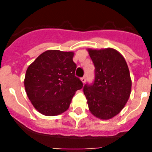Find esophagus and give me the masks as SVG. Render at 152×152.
<instances>
[{"label": "esophagus", "instance_id": "1", "mask_svg": "<svg viewBox=\"0 0 152 152\" xmlns=\"http://www.w3.org/2000/svg\"><path fill=\"white\" fill-rule=\"evenodd\" d=\"M80 80H81V81H82L83 84H84V83H85V81H86V78H85V77H81V79H80Z\"/></svg>", "mask_w": 152, "mask_h": 152}]
</instances>
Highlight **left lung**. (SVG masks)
Here are the masks:
<instances>
[{"label": "left lung", "instance_id": "obj_1", "mask_svg": "<svg viewBox=\"0 0 152 152\" xmlns=\"http://www.w3.org/2000/svg\"><path fill=\"white\" fill-rule=\"evenodd\" d=\"M88 51L95 66L94 82L84 87L89 110L98 119H110L120 113L129 98V70L124 57L116 49Z\"/></svg>", "mask_w": 152, "mask_h": 152}]
</instances>
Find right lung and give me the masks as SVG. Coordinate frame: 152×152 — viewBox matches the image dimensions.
Masks as SVG:
<instances>
[{
  "label": "right lung",
  "instance_id": "obj_1",
  "mask_svg": "<svg viewBox=\"0 0 152 152\" xmlns=\"http://www.w3.org/2000/svg\"><path fill=\"white\" fill-rule=\"evenodd\" d=\"M73 52L47 50L26 70L24 87L36 110L48 116L63 113L83 84L75 77Z\"/></svg>",
  "mask_w": 152,
  "mask_h": 152
}]
</instances>
